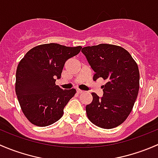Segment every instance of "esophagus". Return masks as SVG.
I'll return each instance as SVG.
<instances>
[{
	"label": "esophagus",
	"mask_w": 158,
	"mask_h": 158,
	"mask_svg": "<svg viewBox=\"0 0 158 158\" xmlns=\"http://www.w3.org/2000/svg\"><path fill=\"white\" fill-rule=\"evenodd\" d=\"M76 91H77V93H82V92H84V91H82V90H81V89H76Z\"/></svg>",
	"instance_id": "obj_1"
}]
</instances>
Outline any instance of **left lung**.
Masks as SVG:
<instances>
[{
  "instance_id": "1",
  "label": "left lung",
  "mask_w": 158,
  "mask_h": 158,
  "mask_svg": "<svg viewBox=\"0 0 158 158\" xmlns=\"http://www.w3.org/2000/svg\"><path fill=\"white\" fill-rule=\"evenodd\" d=\"M82 52L95 72L94 80H107L103 96L92 92V103L85 107L89 119L96 126L111 129L123 123L131 111L139 90V70L126 49L102 44L85 47Z\"/></svg>"
}]
</instances>
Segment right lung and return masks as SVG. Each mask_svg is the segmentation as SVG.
Instances as JSON below:
<instances>
[{
  "label": "right lung",
  "instance_id": "1",
  "mask_svg": "<svg viewBox=\"0 0 158 158\" xmlns=\"http://www.w3.org/2000/svg\"><path fill=\"white\" fill-rule=\"evenodd\" d=\"M82 47L58 44H42L28 51L17 66L15 90L27 118L45 127L57 122L76 90L62 89L55 84L61 78L66 60L76 56Z\"/></svg>",
  "mask_w": 158,
  "mask_h": 158
}]
</instances>
